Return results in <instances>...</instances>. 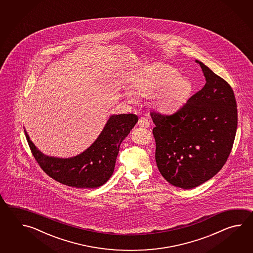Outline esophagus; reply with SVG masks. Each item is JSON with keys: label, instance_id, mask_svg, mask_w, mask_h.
<instances>
[{"label": "esophagus", "instance_id": "1", "mask_svg": "<svg viewBox=\"0 0 253 253\" xmlns=\"http://www.w3.org/2000/svg\"><path fill=\"white\" fill-rule=\"evenodd\" d=\"M138 126L140 127H143V128H147L150 126V121L146 118H141L138 120Z\"/></svg>", "mask_w": 253, "mask_h": 253}]
</instances>
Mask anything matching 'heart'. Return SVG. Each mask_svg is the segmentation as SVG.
<instances>
[{
    "label": "heart",
    "mask_w": 253,
    "mask_h": 253,
    "mask_svg": "<svg viewBox=\"0 0 253 253\" xmlns=\"http://www.w3.org/2000/svg\"><path fill=\"white\" fill-rule=\"evenodd\" d=\"M134 93L124 92V97L134 102L135 97H150L153 105L160 112L172 113L187 101L192 91L191 82L179 75L174 67L157 62L147 67L144 74L133 85Z\"/></svg>",
    "instance_id": "b5f03b06"
}]
</instances>
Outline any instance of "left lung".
Here are the masks:
<instances>
[{"instance_id":"1","label":"left lung","mask_w":253,"mask_h":253,"mask_svg":"<svg viewBox=\"0 0 253 253\" xmlns=\"http://www.w3.org/2000/svg\"><path fill=\"white\" fill-rule=\"evenodd\" d=\"M205 86L172 116L152 112L156 161L168 183L192 189L213 177L230 156L238 114L234 93L223 79L195 59Z\"/></svg>"}]
</instances>
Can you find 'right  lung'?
Here are the masks:
<instances>
[{"label": "right lung", "mask_w": 253, "mask_h": 253, "mask_svg": "<svg viewBox=\"0 0 253 253\" xmlns=\"http://www.w3.org/2000/svg\"><path fill=\"white\" fill-rule=\"evenodd\" d=\"M137 121L134 114L111 115L90 146L69 158L44 155L23 128L33 156L48 176L71 187L97 188L112 176L120 145Z\"/></svg>", "instance_id": "obj_1"}]
</instances>
